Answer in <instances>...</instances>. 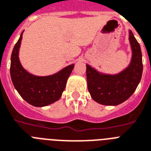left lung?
<instances>
[{
    "mask_svg": "<svg viewBox=\"0 0 151 151\" xmlns=\"http://www.w3.org/2000/svg\"><path fill=\"white\" fill-rule=\"evenodd\" d=\"M129 40L132 59L128 67L118 74H104L86 65L88 90L98 104L115 106L123 103L132 96L140 82L143 73L142 52L131 30L129 31Z\"/></svg>",
    "mask_w": 151,
    "mask_h": 151,
    "instance_id": "obj_1",
    "label": "left lung"
}]
</instances>
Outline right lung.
Returning a JSON list of instances; mask_svg holds the SVG:
<instances>
[{
	"label": "right lung",
	"mask_w": 151,
	"mask_h": 151,
	"mask_svg": "<svg viewBox=\"0 0 151 151\" xmlns=\"http://www.w3.org/2000/svg\"><path fill=\"white\" fill-rule=\"evenodd\" d=\"M22 33L23 32L14 45L11 57L12 81L15 90L27 103L35 107L47 106L60 99L75 65H70L47 76H38L28 72L21 65L19 58Z\"/></svg>",
	"instance_id": "obj_1"
}]
</instances>
